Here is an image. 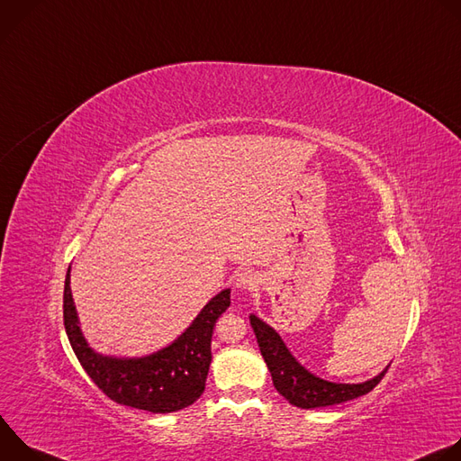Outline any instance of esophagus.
<instances>
[{
  "instance_id": "34e87169",
  "label": "esophagus",
  "mask_w": 461,
  "mask_h": 461,
  "mask_svg": "<svg viewBox=\"0 0 461 461\" xmlns=\"http://www.w3.org/2000/svg\"><path fill=\"white\" fill-rule=\"evenodd\" d=\"M257 285H258V277L251 270H246V272L239 274V277H237V288H240V290H253V288H257Z\"/></svg>"
}]
</instances>
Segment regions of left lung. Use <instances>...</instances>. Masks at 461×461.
Instances as JSON below:
<instances>
[{
    "instance_id": "left-lung-1",
    "label": "left lung",
    "mask_w": 461,
    "mask_h": 461,
    "mask_svg": "<svg viewBox=\"0 0 461 461\" xmlns=\"http://www.w3.org/2000/svg\"><path fill=\"white\" fill-rule=\"evenodd\" d=\"M249 324L255 332L258 348L265 357L268 370L274 379V386L286 398L292 405L301 409H317L338 405L368 393L386 374L388 366L370 381L359 384H343L330 383L310 374L304 366H301L295 357L288 352L281 336L272 326L262 322L258 317L249 315Z\"/></svg>"
}]
</instances>
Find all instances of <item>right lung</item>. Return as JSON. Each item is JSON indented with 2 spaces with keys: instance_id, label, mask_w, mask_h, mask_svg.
<instances>
[{
  "instance_id": "1",
  "label": "right lung",
  "mask_w": 461,
  "mask_h": 461,
  "mask_svg": "<svg viewBox=\"0 0 461 461\" xmlns=\"http://www.w3.org/2000/svg\"><path fill=\"white\" fill-rule=\"evenodd\" d=\"M69 285L68 272L63 288L65 332L80 365L107 398L139 411L167 414L193 405L203 396L212 365L213 326L231 303L230 290L215 295L187 330L164 350L140 359H116L87 347Z\"/></svg>"
}]
</instances>
